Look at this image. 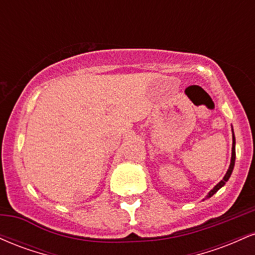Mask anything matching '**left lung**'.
Segmentation results:
<instances>
[{
  "label": "left lung",
  "mask_w": 255,
  "mask_h": 255,
  "mask_svg": "<svg viewBox=\"0 0 255 255\" xmlns=\"http://www.w3.org/2000/svg\"><path fill=\"white\" fill-rule=\"evenodd\" d=\"M235 156H236V154H235V136H234V134H233V148H231V162H230V166H229V169H228L227 174H225V176L223 177V180H222L221 182H219L218 184H216L215 188H213L212 191L209 193V195H207L206 198H211L212 195L215 194V193L217 192L219 188H222V187H223L224 184H225V182H227V181L229 180V177H230L231 172H233L234 165H235Z\"/></svg>",
  "instance_id": "left-lung-1"
}]
</instances>
